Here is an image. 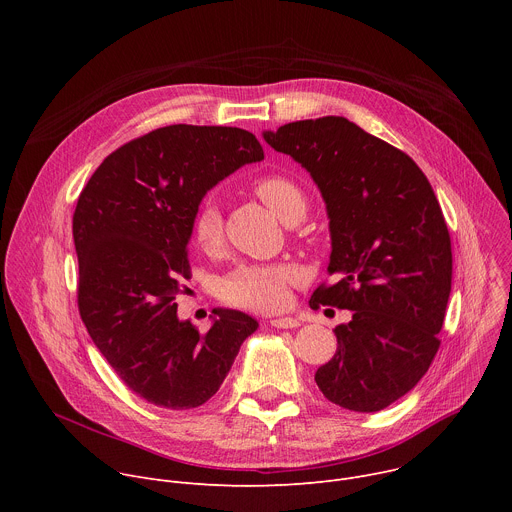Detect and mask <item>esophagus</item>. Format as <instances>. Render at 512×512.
<instances>
[{
	"label": "esophagus",
	"instance_id": "1",
	"mask_svg": "<svg viewBox=\"0 0 512 512\" xmlns=\"http://www.w3.org/2000/svg\"><path fill=\"white\" fill-rule=\"evenodd\" d=\"M269 324L273 328H298L300 326V322L296 318H273V320H269Z\"/></svg>",
	"mask_w": 512,
	"mask_h": 512
}]
</instances>
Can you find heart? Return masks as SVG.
I'll return each instance as SVG.
<instances>
[{
  "mask_svg": "<svg viewBox=\"0 0 512 512\" xmlns=\"http://www.w3.org/2000/svg\"><path fill=\"white\" fill-rule=\"evenodd\" d=\"M253 188L283 223L294 225L306 216L308 196L296 180L281 174H269L259 178ZM192 237L206 253H214L221 247L223 214L212 200H204L196 210ZM298 277V269L287 263H241L221 281L218 294L231 306L269 312L285 304L287 287Z\"/></svg>",
  "mask_w": 512,
  "mask_h": 512,
  "instance_id": "b5f03b06",
  "label": "heart"
}]
</instances>
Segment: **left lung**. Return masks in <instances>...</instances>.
Segmentation results:
<instances>
[{
    "label": "left lung",
    "mask_w": 512,
    "mask_h": 512,
    "mask_svg": "<svg viewBox=\"0 0 512 512\" xmlns=\"http://www.w3.org/2000/svg\"><path fill=\"white\" fill-rule=\"evenodd\" d=\"M275 152L302 164L330 218L328 273L310 308L352 310L334 328L336 354L316 371L324 397L373 413L409 393L440 348L452 289V241L419 166L344 117L265 131Z\"/></svg>",
    "instance_id": "1"
}]
</instances>
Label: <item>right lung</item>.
Segmentation results:
<instances>
[{
    "instance_id": "add662e5",
    "label": "right lung",
    "mask_w": 512,
    "mask_h": 512,
    "mask_svg": "<svg viewBox=\"0 0 512 512\" xmlns=\"http://www.w3.org/2000/svg\"><path fill=\"white\" fill-rule=\"evenodd\" d=\"M261 160V143L245 129L178 123L121 145L79 196V312L119 379L148 403H206L259 326L218 308L200 332L178 320L174 300L190 277L188 241L202 196Z\"/></svg>"
}]
</instances>
